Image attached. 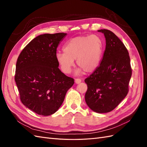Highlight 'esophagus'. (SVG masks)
I'll return each mask as SVG.
<instances>
[{
	"label": "esophagus",
	"instance_id": "esophagus-1",
	"mask_svg": "<svg viewBox=\"0 0 147 147\" xmlns=\"http://www.w3.org/2000/svg\"><path fill=\"white\" fill-rule=\"evenodd\" d=\"M75 82L76 84H79V83H80L82 82V80H81V79L77 78V79L75 80Z\"/></svg>",
	"mask_w": 147,
	"mask_h": 147
}]
</instances>
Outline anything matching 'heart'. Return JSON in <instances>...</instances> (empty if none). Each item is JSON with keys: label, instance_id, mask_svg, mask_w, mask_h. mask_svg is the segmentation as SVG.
<instances>
[{"label": "heart", "instance_id": "1", "mask_svg": "<svg viewBox=\"0 0 147 147\" xmlns=\"http://www.w3.org/2000/svg\"><path fill=\"white\" fill-rule=\"evenodd\" d=\"M104 43L97 35H80L67 42L63 47L64 53L57 52L56 59L65 74H70L74 65V61L80 69L77 75L90 74L98 67L102 59Z\"/></svg>", "mask_w": 147, "mask_h": 147}]
</instances>
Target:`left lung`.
<instances>
[{"label": "left lung", "instance_id": "8db88e82", "mask_svg": "<svg viewBox=\"0 0 147 147\" xmlns=\"http://www.w3.org/2000/svg\"><path fill=\"white\" fill-rule=\"evenodd\" d=\"M104 34L105 50L100 65L84 80L88 90L85 101L95 112H110L127 94L132 75L130 57L123 43L112 31L97 30Z\"/></svg>", "mask_w": 147, "mask_h": 147}]
</instances>
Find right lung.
<instances>
[{
    "label": "right lung",
    "instance_id": "1",
    "mask_svg": "<svg viewBox=\"0 0 147 147\" xmlns=\"http://www.w3.org/2000/svg\"><path fill=\"white\" fill-rule=\"evenodd\" d=\"M65 33L45 34L34 38L18 56L15 80L26 107L42 116L55 113L74 80L63 74L56 59L57 48Z\"/></svg>",
    "mask_w": 147,
    "mask_h": 147
}]
</instances>
